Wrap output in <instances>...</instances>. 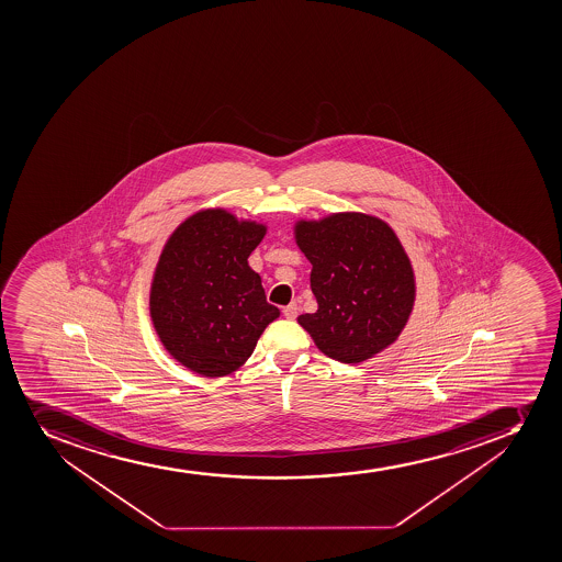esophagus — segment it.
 Masks as SVG:
<instances>
[{"mask_svg": "<svg viewBox=\"0 0 562 562\" xmlns=\"http://www.w3.org/2000/svg\"><path fill=\"white\" fill-rule=\"evenodd\" d=\"M282 313H284L285 318L295 321L296 315H299V306H296V304H290V306H285L284 310H282Z\"/></svg>", "mask_w": 562, "mask_h": 562, "instance_id": "1", "label": "esophagus"}]
</instances>
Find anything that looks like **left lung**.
I'll list each match as a JSON object with an SVG mask.
<instances>
[{
	"label": "left lung",
	"instance_id": "left-lung-1",
	"mask_svg": "<svg viewBox=\"0 0 562 562\" xmlns=\"http://www.w3.org/2000/svg\"><path fill=\"white\" fill-rule=\"evenodd\" d=\"M295 238L312 261L318 304L299 324L318 350L353 364L392 345L416 296L411 260L394 231L379 217L340 212L296 223Z\"/></svg>",
	"mask_w": 562,
	"mask_h": 562
}]
</instances>
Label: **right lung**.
I'll list each match as a JSON object with an SVG mask.
<instances>
[{
  "label": "right lung",
  "instance_id": "right-lung-1",
  "mask_svg": "<svg viewBox=\"0 0 562 562\" xmlns=\"http://www.w3.org/2000/svg\"><path fill=\"white\" fill-rule=\"evenodd\" d=\"M263 236L266 225L206 209L168 238L151 282V323L192 372L222 378L238 370L280 315L247 261Z\"/></svg>",
  "mask_w": 562,
  "mask_h": 562
}]
</instances>
